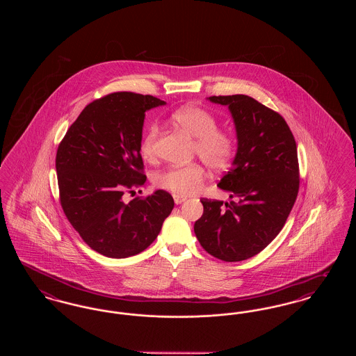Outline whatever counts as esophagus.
I'll use <instances>...</instances> for the list:
<instances>
[{
    "label": "esophagus",
    "instance_id": "34e87169",
    "mask_svg": "<svg viewBox=\"0 0 356 356\" xmlns=\"http://www.w3.org/2000/svg\"><path fill=\"white\" fill-rule=\"evenodd\" d=\"M173 199H175V203L177 204V205H179V204L184 203L186 200V196H179V195H175V196H173Z\"/></svg>",
    "mask_w": 356,
    "mask_h": 356
}]
</instances>
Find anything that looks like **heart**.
<instances>
[{
  "label": "heart",
  "instance_id": "1",
  "mask_svg": "<svg viewBox=\"0 0 356 356\" xmlns=\"http://www.w3.org/2000/svg\"><path fill=\"white\" fill-rule=\"evenodd\" d=\"M170 119L189 135L196 137L193 154L199 156L211 170L220 172L229 167L236 154V137L228 129L218 128V119L213 113L202 106L188 105L175 111ZM159 136L160 127L152 124L141 140L140 151L147 160L156 157ZM205 176L203 164L195 161L159 172L154 176V184L175 195L188 196L199 191Z\"/></svg>",
  "mask_w": 356,
  "mask_h": 356
}]
</instances>
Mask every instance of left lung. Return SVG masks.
Returning a JSON list of instances; mask_svg holds the SVG:
<instances>
[{"mask_svg": "<svg viewBox=\"0 0 356 356\" xmlns=\"http://www.w3.org/2000/svg\"><path fill=\"white\" fill-rule=\"evenodd\" d=\"M235 120L237 153L221 189L235 202L205 199L195 234L204 250L222 261L261 252L279 235L296 202L300 173L296 141L286 120L245 95L211 96Z\"/></svg>", "mask_w": 356, "mask_h": 356, "instance_id": "left-lung-1", "label": "left lung"}]
</instances>
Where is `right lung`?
<instances>
[{"label": "right lung", "instance_id": "1", "mask_svg": "<svg viewBox=\"0 0 356 356\" xmlns=\"http://www.w3.org/2000/svg\"><path fill=\"white\" fill-rule=\"evenodd\" d=\"M165 104L149 95L115 92L89 102L58 144L60 204L85 243L106 257L147 250L173 209L170 192L124 195L145 184L140 153L145 112Z\"/></svg>", "mask_w": 356, "mask_h": 356}]
</instances>
